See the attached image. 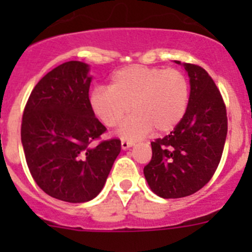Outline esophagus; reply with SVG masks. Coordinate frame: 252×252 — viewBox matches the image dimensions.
I'll return each instance as SVG.
<instances>
[{"label":"esophagus","instance_id":"esophagus-1","mask_svg":"<svg viewBox=\"0 0 252 252\" xmlns=\"http://www.w3.org/2000/svg\"><path fill=\"white\" fill-rule=\"evenodd\" d=\"M132 145H133L132 141H126V140H122L121 141V148L124 149V150H127V149L131 148Z\"/></svg>","mask_w":252,"mask_h":252}]
</instances>
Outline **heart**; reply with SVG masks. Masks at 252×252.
Masks as SVG:
<instances>
[{"instance_id": "heart-1", "label": "heart", "mask_w": 252, "mask_h": 252, "mask_svg": "<svg viewBox=\"0 0 252 252\" xmlns=\"http://www.w3.org/2000/svg\"><path fill=\"white\" fill-rule=\"evenodd\" d=\"M188 78L175 68L131 65L111 78L108 88L97 87L90 94L93 115L107 127H120V136L139 140L155 130L166 133L183 120L189 104Z\"/></svg>"}]
</instances>
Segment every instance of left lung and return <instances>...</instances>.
Segmentation results:
<instances>
[{
  "label": "left lung",
  "mask_w": 252,
  "mask_h": 252,
  "mask_svg": "<svg viewBox=\"0 0 252 252\" xmlns=\"http://www.w3.org/2000/svg\"><path fill=\"white\" fill-rule=\"evenodd\" d=\"M183 66L190 82L188 110L169 135L151 142L153 157L144 168L151 190L166 199L190 195L208 183L227 136L226 104L213 79L202 66Z\"/></svg>",
  "instance_id": "left-lung-1"
}]
</instances>
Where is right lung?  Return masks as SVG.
Here are the masks:
<instances>
[{
  "mask_svg": "<svg viewBox=\"0 0 252 252\" xmlns=\"http://www.w3.org/2000/svg\"><path fill=\"white\" fill-rule=\"evenodd\" d=\"M88 64L72 60L44 75L26 102L21 142L29 170L46 194L69 203L98 195L119 139L99 140L106 127L90 107Z\"/></svg>",
  "mask_w": 252,
  "mask_h": 252,
  "instance_id": "obj_1",
  "label": "right lung"
}]
</instances>
